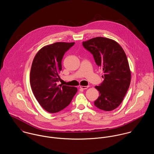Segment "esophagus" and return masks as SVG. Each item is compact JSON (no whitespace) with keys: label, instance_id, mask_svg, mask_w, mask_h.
<instances>
[{"label":"esophagus","instance_id":"34e87169","mask_svg":"<svg viewBox=\"0 0 154 154\" xmlns=\"http://www.w3.org/2000/svg\"><path fill=\"white\" fill-rule=\"evenodd\" d=\"M88 87H89L88 85H87V86H83V85H81L80 87V88H82V89H83V90H85V89H87Z\"/></svg>","mask_w":154,"mask_h":154}]
</instances>
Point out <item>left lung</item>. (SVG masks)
<instances>
[{
	"mask_svg": "<svg viewBox=\"0 0 154 154\" xmlns=\"http://www.w3.org/2000/svg\"><path fill=\"white\" fill-rule=\"evenodd\" d=\"M83 46L93 54L104 74L102 83L95 86L99 96L94 105L104 111L113 110L123 101L131 83V73L126 54L117 42L100 36L83 42Z\"/></svg>",
	"mask_w": 154,
	"mask_h": 154,
	"instance_id": "left-lung-1",
	"label": "left lung"
}]
</instances>
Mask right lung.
Returning a JSON list of instances; mask_svg holds the SVG:
<instances>
[{"label":"right lung","instance_id":"right-lung-1","mask_svg":"<svg viewBox=\"0 0 154 154\" xmlns=\"http://www.w3.org/2000/svg\"><path fill=\"white\" fill-rule=\"evenodd\" d=\"M74 42H55L42 48L33 60L30 83L35 97L46 111L54 113L68 106L77 91L75 87L57 85L66 52Z\"/></svg>","mask_w":154,"mask_h":154}]
</instances>
